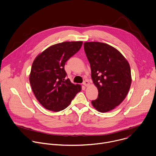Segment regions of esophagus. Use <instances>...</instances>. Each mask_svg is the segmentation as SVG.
<instances>
[{
    "label": "esophagus",
    "instance_id": "1",
    "mask_svg": "<svg viewBox=\"0 0 156 156\" xmlns=\"http://www.w3.org/2000/svg\"><path fill=\"white\" fill-rule=\"evenodd\" d=\"M83 85L85 87H88L90 85V82L88 81V80H85L83 82Z\"/></svg>",
    "mask_w": 156,
    "mask_h": 156
}]
</instances>
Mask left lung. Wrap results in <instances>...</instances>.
Returning <instances> with one entry per match:
<instances>
[{"label":"left lung","mask_w":156,"mask_h":156,"mask_svg":"<svg viewBox=\"0 0 156 156\" xmlns=\"http://www.w3.org/2000/svg\"><path fill=\"white\" fill-rule=\"evenodd\" d=\"M83 45L93 82L98 90V98L91 104L100 112H109L124 101L130 89L129 63L119 51L107 44L85 42Z\"/></svg>","instance_id":"1"}]
</instances>
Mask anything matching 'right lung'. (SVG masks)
<instances>
[{
	"label": "right lung",
	"instance_id": "obj_1",
	"mask_svg": "<svg viewBox=\"0 0 156 156\" xmlns=\"http://www.w3.org/2000/svg\"><path fill=\"white\" fill-rule=\"evenodd\" d=\"M82 41H66L52 45L34 60L29 81L38 102L46 109L59 112L66 108L81 85L66 79L64 66L66 61L77 52Z\"/></svg>",
	"mask_w": 156,
	"mask_h": 156
}]
</instances>
